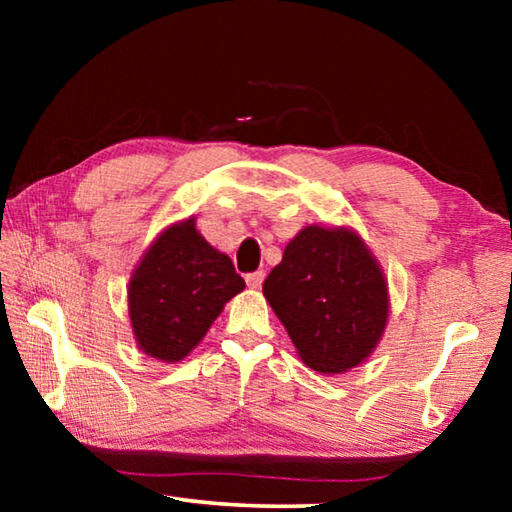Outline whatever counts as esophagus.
Wrapping results in <instances>:
<instances>
[{
	"label": "esophagus",
	"mask_w": 512,
	"mask_h": 512,
	"mask_svg": "<svg viewBox=\"0 0 512 512\" xmlns=\"http://www.w3.org/2000/svg\"><path fill=\"white\" fill-rule=\"evenodd\" d=\"M262 282H264V271H255L246 275V284L250 289H259L262 287Z\"/></svg>",
	"instance_id": "1"
}]
</instances>
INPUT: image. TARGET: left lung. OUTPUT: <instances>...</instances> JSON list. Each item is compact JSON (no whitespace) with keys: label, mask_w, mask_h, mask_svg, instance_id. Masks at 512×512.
I'll return each mask as SVG.
<instances>
[{"label":"left lung","mask_w":512,"mask_h":512,"mask_svg":"<svg viewBox=\"0 0 512 512\" xmlns=\"http://www.w3.org/2000/svg\"><path fill=\"white\" fill-rule=\"evenodd\" d=\"M262 291L300 359L325 375L366 361L386 329L384 273L350 228H302Z\"/></svg>","instance_id":"1"}]
</instances>
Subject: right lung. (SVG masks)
<instances>
[{
	"label": "right lung",
	"mask_w": 512,
	"mask_h": 512,
	"mask_svg": "<svg viewBox=\"0 0 512 512\" xmlns=\"http://www.w3.org/2000/svg\"><path fill=\"white\" fill-rule=\"evenodd\" d=\"M246 282L232 259L201 237L194 219L162 230L128 282L135 341L153 359H185Z\"/></svg>",
	"instance_id": "obj_1"
}]
</instances>
